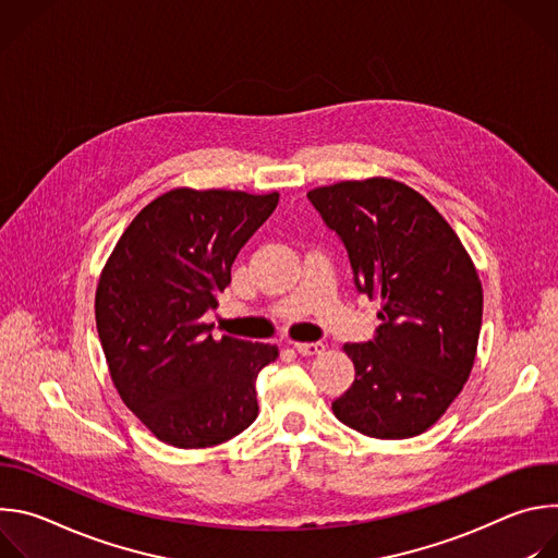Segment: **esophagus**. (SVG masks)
Here are the masks:
<instances>
[{
    "label": "esophagus",
    "instance_id": "obj_1",
    "mask_svg": "<svg viewBox=\"0 0 558 558\" xmlns=\"http://www.w3.org/2000/svg\"><path fill=\"white\" fill-rule=\"evenodd\" d=\"M293 349L300 355H320V353H325V344L323 342H295Z\"/></svg>",
    "mask_w": 558,
    "mask_h": 558
}]
</instances>
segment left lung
Wrapping results in <instances>:
<instances>
[{
  "mask_svg": "<svg viewBox=\"0 0 558 558\" xmlns=\"http://www.w3.org/2000/svg\"><path fill=\"white\" fill-rule=\"evenodd\" d=\"M306 196L344 243L357 291L381 304L375 338L344 344L355 379L333 415L375 439L422 435L472 371L480 274L444 216L400 181H342Z\"/></svg>",
  "mask_w": 558,
  "mask_h": 558,
  "instance_id": "1",
  "label": "left lung"
}]
</instances>
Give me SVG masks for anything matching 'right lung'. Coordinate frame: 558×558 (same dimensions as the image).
I'll list each match as a JSON object with an SVG mask.
<instances>
[{"instance_id": "1", "label": "right lung", "mask_w": 558, "mask_h": 558, "mask_svg": "<svg viewBox=\"0 0 558 558\" xmlns=\"http://www.w3.org/2000/svg\"><path fill=\"white\" fill-rule=\"evenodd\" d=\"M280 194L177 187L145 205L108 258L97 331L123 404L177 448H207L258 417L256 377L278 347L222 336L205 313Z\"/></svg>"}]
</instances>
